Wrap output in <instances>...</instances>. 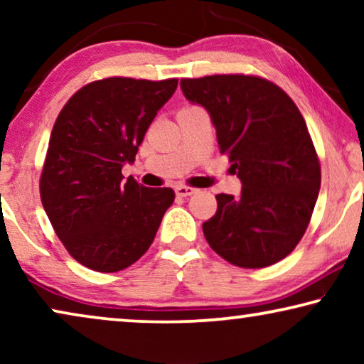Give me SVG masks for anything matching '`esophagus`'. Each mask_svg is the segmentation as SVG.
Instances as JSON below:
<instances>
[{"mask_svg":"<svg viewBox=\"0 0 364 364\" xmlns=\"http://www.w3.org/2000/svg\"><path fill=\"white\" fill-rule=\"evenodd\" d=\"M197 191L196 188H192V187H187V186H177L176 187V193L178 197H191V196H193V193H196Z\"/></svg>","mask_w":364,"mask_h":364,"instance_id":"34e87169","label":"esophagus"}]
</instances>
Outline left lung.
I'll use <instances>...</instances> for the list:
<instances>
[{"instance_id":"8db88e82","label":"left lung","mask_w":364,"mask_h":364,"mask_svg":"<svg viewBox=\"0 0 364 364\" xmlns=\"http://www.w3.org/2000/svg\"><path fill=\"white\" fill-rule=\"evenodd\" d=\"M181 89L208 112L242 182L238 197L217 196V213L202 225L208 245L242 268L280 262L301 240L321 183L301 112L283 89L255 76L182 79Z\"/></svg>"}]
</instances>
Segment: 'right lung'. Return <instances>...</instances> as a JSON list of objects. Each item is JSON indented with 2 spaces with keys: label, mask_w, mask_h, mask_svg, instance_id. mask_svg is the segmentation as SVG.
I'll list each match as a JSON object with an SVG mask.
<instances>
[{
  "label": "right lung",
  "mask_w": 364,
  "mask_h": 364,
  "mask_svg": "<svg viewBox=\"0 0 364 364\" xmlns=\"http://www.w3.org/2000/svg\"><path fill=\"white\" fill-rule=\"evenodd\" d=\"M176 89L177 79L107 77L79 89L59 112L39 188L54 232L81 265L124 270L154 242L176 193L124 181L122 167L136 161Z\"/></svg>",
  "instance_id": "add662e5"
}]
</instances>
